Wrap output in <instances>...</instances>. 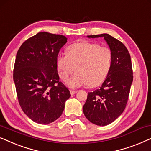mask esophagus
Returning <instances> with one entry per match:
<instances>
[{"mask_svg":"<svg viewBox=\"0 0 151 151\" xmlns=\"http://www.w3.org/2000/svg\"><path fill=\"white\" fill-rule=\"evenodd\" d=\"M70 94H71L72 95H73V94H76L77 92V90H70Z\"/></svg>","mask_w":151,"mask_h":151,"instance_id":"obj_1","label":"esophagus"}]
</instances>
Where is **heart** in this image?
<instances>
[{"label": "heart", "instance_id": "heart-1", "mask_svg": "<svg viewBox=\"0 0 151 151\" xmlns=\"http://www.w3.org/2000/svg\"><path fill=\"white\" fill-rule=\"evenodd\" d=\"M67 55H59L57 68L59 77L65 81L76 68L77 74L66 81L71 89L101 84L109 73L112 65L111 50L99 44L83 41L68 47Z\"/></svg>", "mask_w": 151, "mask_h": 151}]
</instances>
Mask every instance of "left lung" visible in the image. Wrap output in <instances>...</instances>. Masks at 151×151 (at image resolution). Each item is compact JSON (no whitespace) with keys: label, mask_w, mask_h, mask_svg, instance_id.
<instances>
[{"label":"left lung","mask_w":151,"mask_h":151,"mask_svg":"<svg viewBox=\"0 0 151 151\" xmlns=\"http://www.w3.org/2000/svg\"><path fill=\"white\" fill-rule=\"evenodd\" d=\"M103 37L112 54L110 72L101 87L88 92L83 106L86 117L97 126H104L113 122L125 109L133 80L131 59L127 48L119 40L108 34L87 36Z\"/></svg>","instance_id":"1"}]
</instances>
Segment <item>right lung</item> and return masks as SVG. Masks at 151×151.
Here are the masks:
<instances>
[{"label": "right lung", "instance_id": "obj_1", "mask_svg": "<svg viewBox=\"0 0 151 151\" xmlns=\"http://www.w3.org/2000/svg\"><path fill=\"white\" fill-rule=\"evenodd\" d=\"M67 39L39 32L17 52L13 78L18 99L24 113L36 123L49 124L57 120L71 96L59 81L57 68V57Z\"/></svg>", "mask_w": 151, "mask_h": 151}]
</instances>
